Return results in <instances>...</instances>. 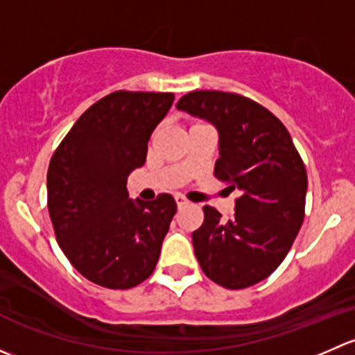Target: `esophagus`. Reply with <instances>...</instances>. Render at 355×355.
Returning <instances> with one entry per match:
<instances>
[{
  "mask_svg": "<svg viewBox=\"0 0 355 355\" xmlns=\"http://www.w3.org/2000/svg\"><path fill=\"white\" fill-rule=\"evenodd\" d=\"M175 202H177L178 207H184V206H187L189 200L185 199L184 196H175Z\"/></svg>",
  "mask_w": 355,
  "mask_h": 355,
  "instance_id": "obj_1",
  "label": "esophagus"
}]
</instances>
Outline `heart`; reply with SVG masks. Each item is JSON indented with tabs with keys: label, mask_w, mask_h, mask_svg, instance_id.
<instances>
[{
	"label": "heart",
	"mask_w": 355,
	"mask_h": 355,
	"mask_svg": "<svg viewBox=\"0 0 355 355\" xmlns=\"http://www.w3.org/2000/svg\"><path fill=\"white\" fill-rule=\"evenodd\" d=\"M194 125H198V123H194Z\"/></svg>",
	"instance_id": "heart-1"
}]
</instances>
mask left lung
<instances>
[{"mask_svg": "<svg viewBox=\"0 0 355 355\" xmlns=\"http://www.w3.org/2000/svg\"><path fill=\"white\" fill-rule=\"evenodd\" d=\"M220 134L214 177L241 192L228 221L204 206L192 244L204 275L239 290L270 277L304 221L307 173L285 125L259 103L221 91H194L177 103Z\"/></svg>", "mask_w": 355, "mask_h": 355, "instance_id": "left-lung-1", "label": "left lung"}]
</instances>
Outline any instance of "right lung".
I'll return each mask as SVG.
<instances>
[{
    "instance_id": "1",
    "label": "right lung",
    "mask_w": 355,
    "mask_h": 355,
    "mask_svg": "<svg viewBox=\"0 0 355 355\" xmlns=\"http://www.w3.org/2000/svg\"><path fill=\"white\" fill-rule=\"evenodd\" d=\"M171 92L116 91L85 110L53 155L48 209L71 266L106 288L151 277L177 204L128 198L127 178L142 166L153 130L173 105Z\"/></svg>"
}]
</instances>
